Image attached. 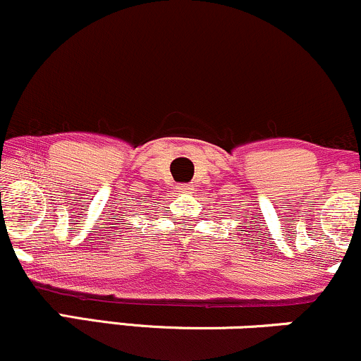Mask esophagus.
Returning a JSON list of instances; mask_svg holds the SVG:
<instances>
[{"mask_svg": "<svg viewBox=\"0 0 361 361\" xmlns=\"http://www.w3.org/2000/svg\"><path fill=\"white\" fill-rule=\"evenodd\" d=\"M177 189H179V192H182V194H188V192H190V190H192V185H190V184H180Z\"/></svg>", "mask_w": 361, "mask_h": 361, "instance_id": "34e87169", "label": "esophagus"}]
</instances>
